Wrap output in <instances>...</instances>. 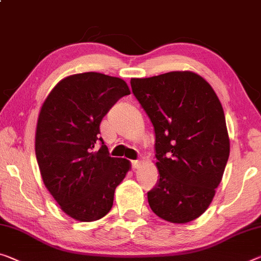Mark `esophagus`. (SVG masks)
Instances as JSON below:
<instances>
[{
	"label": "esophagus",
	"mask_w": 261,
	"mask_h": 261,
	"mask_svg": "<svg viewBox=\"0 0 261 261\" xmlns=\"http://www.w3.org/2000/svg\"><path fill=\"white\" fill-rule=\"evenodd\" d=\"M140 167H141V161H139V160L132 161V168H133V169H139Z\"/></svg>",
	"instance_id": "obj_1"
}]
</instances>
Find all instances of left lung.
Wrapping results in <instances>:
<instances>
[{
  "mask_svg": "<svg viewBox=\"0 0 261 261\" xmlns=\"http://www.w3.org/2000/svg\"><path fill=\"white\" fill-rule=\"evenodd\" d=\"M130 85L155 130L160 179L148 192L150 209L167 222L189 223L209 207L230 155L222 103L191 71L132 78Z\"/></svg>",
  "mask_w": 261,
  "mask_h": 261,
  "instance_id": "1",
  "label": "left lung"
}]
</instances>
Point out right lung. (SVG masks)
<instances>
[{"mask_svg": "<svg viewBox=\"0 0 261 261\" xmlns=\"http://www.w3.org/2000/svg\"><path fill=\"white\" fill-rule=\"evenodd\" d=\"M128 94L125 80L98 72L77 73L52 89L39 112L35 151L44 186L79 222H94L110 212L115 188L130 169L128 160L111 158L98 136L102 118Z\"/></svg>", "mask_w": 261, "mask_h": 261, "instance_id": "add662e5", "label": "right lung"}]
</instances>
